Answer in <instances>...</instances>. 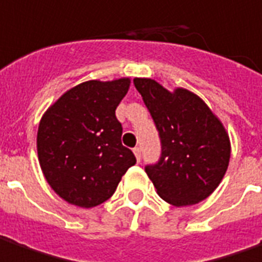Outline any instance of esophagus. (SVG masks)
Wrapping results in <instances>:
<instances>
[{
	"label": "esophagus",
	"mask_w": 262,
	"mask_h": 262,
	"mask_svg": "<svg viewBox=\"0 0 262 262\" xmlns=\"http://www.w3.org/2000/svg\"><path fill=\"white\" fill-rule=\"evenodd\" d=\"M133 151H134V154H135V157H137V160L140 161V160H141V148H140V147H135Z\"/></svg>",
	"instance_id": "obj_1"
}]
</instances>
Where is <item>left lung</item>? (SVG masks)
Listing matches in <instances>:
<instances>
[{
	"mask_svg": "<svg viewBox=\"0 0 262 262\" xmlns=\"http://www.w3.org/2000/svg\"><path fill=\"white\" fill-rule=\"evenodd\" d=\"M161 140V155L145 172L164 201L176 207L205 200L217 188L230 162V138L200 97L157 81L135 78Z\"/></svg>",
	"mask_w": 262,
	"mask_h": 262,
	"instance_id": "8db88e82",
	"label": "left lung"
}]
</instances>
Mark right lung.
<instances>
[{"label": "right lung", "instance_id": "1", "mask_svg": "<svg viewBox=\"0 0 262 262\" xmlns=\"http://www.w3.org/2000/svg\"><path fill=\"white\" fill-rule=\"evenodd\" d=\"M129 79L86 81L67 91L39 122V165L67 203L91 208L107 201L137 160L122 145L115 110Z\"/></svg>", "mask_w": 262, "mask_h": 262}]
</instances>
